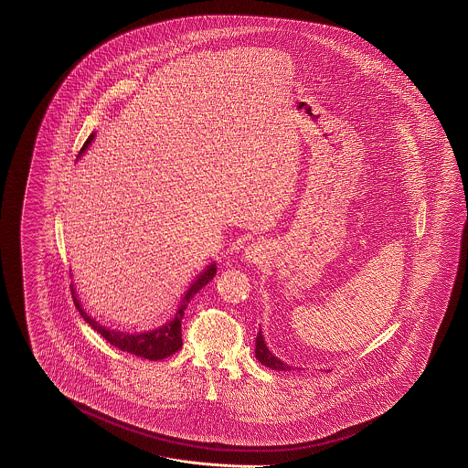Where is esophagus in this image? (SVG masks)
Instances as JSON below:
<instances>
[{
  "label": "esophagus",
  "mask_w": 468,
  "mask_h": 468,
  "mask_svg": "<svg viewBox=\"0 0 468 468\" xmlns=\"http://www.w3.org/2000/svg\"><path fill=\"white\" fill-rule=\"evenodd\" d=\"M266 255H268V249H266V245L264 243H261V241H254L252 245H249L247 249H245V252H243V257H245V261L247 262H261L262 259H266Z\"/></svg>",
  "instance_id": "esophagus-1"
}]
</instances>
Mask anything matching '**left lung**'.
Here are the masks:
<instances>
[{"label": "left lung", "instance_id": "8db88e82", "mask_svg": "<svg viewBox=\"0 0 468 468\" xmlns=\"http://www.w3.org/2000/svg\"><path fill=\"white\" fill-rule=\"evenodd\" d=\"M255 358L262 364V366H268L272 370H288V366H284L282 360H278L274 355L271 354L270 348L266 346L262 335L259 333L257 338H255Z\"/></svg>", "mask_w": 468, "mask_h": 468}]
</instances>
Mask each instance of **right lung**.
Returning a JSON list of instances; mask_svg holds the SVG:
<instances>
[{"label":"right lung","instance_id":"right-lung-1","mask_svg":"<svg viewBox=\"0 0 468 468\" xmlns=\"http://www.w3.org/2000/svg\"><path fill=\"white\" fill-rule=\"evenodd\" d=\"M92 139H94V135H90L85 141L84 147L80 151H85L89 147V144L92 142ZM214 274H216V266L213 264V266H209L207 270L198 276L196 283L188 288V292H186V295L184 298V305L178 309L175 319L171 321L170 324L159 327V329L151 331V333H142V335H127V333L106 329V327L98 324L80 307L79 300L75 297V292H73V284H71V298H73V303H75L77 311L80 312V315L84 317L85 323L92 327L94 331H98L104 340L112 343L118 350L127 352V354L137 355V356L147 358V360H163V358L170 356V355L178 352L182 348V345H184L182 343V317H184L185 303L194 297L202 286L209 283L213 280Z\"/></svg>","mask_w":468,"mask_h":468}]
</instances>
